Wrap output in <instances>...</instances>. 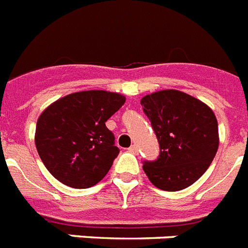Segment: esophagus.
<instances>
[{"label": "esophagus", "mask_w": 248, "mask_h": 248, "mask_svg": "<svg viewBox=\"0 0 248 248\" xmlns=\"http://www.w3.org/2000/svg\"><path fill=\"white\" fill-rule=\"evenodd\" d=\"M129 152H130V153H133V154H137L138 153V147H137V145H132V147L129 148Z\"/></svg>", "instance_id": "34e87169"}]
</instances>
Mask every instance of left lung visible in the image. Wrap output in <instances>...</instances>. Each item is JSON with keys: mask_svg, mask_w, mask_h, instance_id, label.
<instances>
[{"mask_svg": "<svg viewBox=\"0 0 248 248\" xmlns=\"http://www.w3.org/2000/svg\"><path fill=\"white\" fill-rule=\"evenodd\" d=\"M140 104L160 147L159 158L144 163L145 174L162 190L189 187L208 169L218 149V124L213 110L174 89L145 95Z\"/></svg>", "mask_w": 248, "mask_h": 248, "instance_id": "1", "label": "left lung"}]
</instances>
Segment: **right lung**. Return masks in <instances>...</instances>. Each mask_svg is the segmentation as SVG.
Here are the masks:
<instances>
[{"mask_svg":"<svg viewBox=\"0 0 248 248\" xmlns=\"http://www.w3.org/2000/svg\"><path fill=\"white\" fill-rule=\"evenodd\" d=\"M125 96L107 90L69 94L48 105L37 119L35 144L47 170L62 185L89 188L107 175L118 154L105 122Z\"/></svg>","mask_w":248,"mask_h":248,"instance_id":"add662e5","label":"right lung"}]
</instances>
